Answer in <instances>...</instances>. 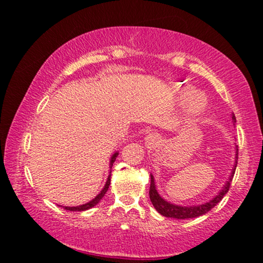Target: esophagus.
<instances>
[{
  "label": "esophagus",
  "mask_w": 263,
  "mask_h": 263,
  "mask_svg": "<svg viewBox=\"0 0 263 263\" xmlns=\"http://www.w3.org/2000/svg\"><path fill=\"white\" fill-rule=\"evenodd\" d=\"M157 141H158V138H157V136L153 135V133H149V135L145 137V142H146V145H148V146L154 145Z\"/></svg>",
  "instance_id": "esophagus-1"
}]
</instances>
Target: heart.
<instances>
[{"label":"heart","instance_id":"obj_1","mask_svg":"<svg viewBox=\"0 0 263 263\" xmlns=\"http://www.w3.org/2000/svg\"><path fill=\"white\" fill-rule=\"evenodd\" d=\"M179 90H180V95L183 97V99H185V97L191 95V92H193V88L189 86H182L180 87ZM206 104H208L206 97L203 94H201V92H198V94H195L194 96H191V99L189 100L188 111L191 114H199L206 108Z\"/></svg>","mask_w":263,"mask_h":263}]
</instances>
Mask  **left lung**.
I'll use <instances>...</instances> for the list:
<instances>
[{
    "instance_id": "8db88e82",
    "label": "left lung",
    "mask_w": 263,
    "mask_h": 263,
    "mask_svg": "<svg viewBox=\"0 0 263 263\" xmlns=\"http://www.w3.org/2000/svg\"><path fill=\"white\" fill-rule=\"evenodd\" d=\"M232 117V122L233 125H235V116L234 114L231 115ZM234 166L232 168V172H231V175L228 179V181L225 182V184L221 186V189L218 191V194L215 196V197L211 198L210 201H208L205 203L202 204H197V205H177V204L171 203L164 199L163 197L160 196L157 190V185H155V180L154 176L151 174V186H149V198L151 202H152L153 206L155 208L160 215H162L167 218H175V219H188V218H196L199 216L205 215L206 212L211 210L212 208H215L218 203H219L222 197L228 194V191L230 189L231 182H232L235 168H237V163H238V147H235V159H234Z\"/></svg>"
}]
</instances>
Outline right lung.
<instances>
[{
	"label": "right lung",
	"mask_w": 263,
	"mask_h": 263,
	"mask_svg": "<svg viewBox=\"0 0 263 263\" xmlns=\"http://www.w3.org/2000/svg\"><path fill=\"white\" fill-rule=\"evenodd\" d=\"M118 154L119 153H118V151H117V152H115L112 155H111L110 163H109V167H110L109 176H108V179H106V182H105V184L103 186V189L101 190L100 194L96 195L95 198H92L91 201H89L86 204H82V205H78V206H62L61 205V208H64L65 210H68V211H86V210H89V209H91V208H94L95 205H97V204L100 203L101 199L104 197V195L106 194V191H108V189H109L110 181H111V168H112V164L116 161V158L118 157Z\"/></svg>",
	"instance_id": "obj_1"
}]
</instances>
